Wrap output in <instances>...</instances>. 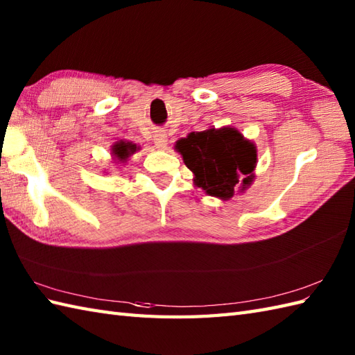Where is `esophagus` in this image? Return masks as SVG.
<instances>
[{"label":"esophagus","mask_w":355,"mask_h":355,"mask_svg":"<svg viewBox=\"0 0 355 355\" xmlns=\"http://www.w3.org/2000/svg\"><path fill=\"white\" fill-rule=\"evenodd\" d=\"M154 143L158 149H164L168 146V137H166L164 132H157L154 135Z\"/></svg>","instance_id":"34e87169"}]
</instances>
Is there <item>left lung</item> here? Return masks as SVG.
Returning a JSON list of instances; mask_svg holds the SVG:
<instances>
[{"mask_svg":"<svg viewBox=\"0 0 355 355\" xmlns=\"http://www.w3.org/2000/svg\"><path fill=\"white\" fill-rule=\"evenodd\" d=\"M175 150L193 173V184L210 197L230 200L254 180L258 149L236 128H207L177 140Z\"/></svg>","mask_w":355,"mask_h":355,"instance_id":"8db88e82","label":"left lung"}]
</instances>
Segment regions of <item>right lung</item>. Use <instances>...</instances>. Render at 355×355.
Returning a JSON list of instances; mask_svg holds the SVG:
<instances>
[{
	"label": "right lung",
	"mask_w": 355,
	"mask_h": 355,
	"mask_svg": "<svg viewBox=\"0 0 355 355\" xmlns=\"http://www.w3.org/2000/svg\"><path fill=\"white\" fill-rule=\"evenodd\" d=\"M139 149H140V146H137L132 141L119 140L111 146V157H112V160H114V163L125 164L128 160H130V157L137 153Z\"/></svg>",
	"instance_id": "right-lung-1"
}]
</instances>
